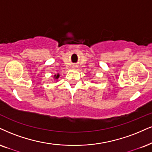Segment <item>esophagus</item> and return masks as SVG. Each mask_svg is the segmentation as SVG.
Listing matches in <instances>:
<instances>
[{"label":"esophagus","instance_id":"34e87169","mask_svg":"<svg viewBox=\"0 0 152 152\" xmlns=\"http://www.w3.org/2000/svg\"><path fill=\"white\" fill-rule=\"evenodd\" d=\"M74 67H76V65H74Z\"/></svg>","mask_w":152,"mask_h":152}]
</instances>
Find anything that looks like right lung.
Instances as JSON below:
<instances>
[{
  "mask_svg": "<svg viewBox=\"0 0 152 152\" xmlns=\"http://www.w3.org/2000/svg\"><path fill=\"white\" fill-rule=\"evenodd\" d=\"M59 74H58V75H54V77H55V79H58V78L59 77Z\"/></svg>",
  "mask_w": 152,
  "mask_h": 152,
  "instance_id": "obj_1",
  "label": "right lung"
}]
</instances>
